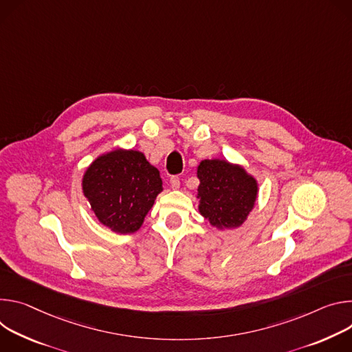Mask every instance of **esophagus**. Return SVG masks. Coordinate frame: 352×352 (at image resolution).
Instances as JSON below:
<instances>
[{"instance_id":"34e87169","label":"esophagus","mask_w":352,"mask_h":352,"mask_svg":"<svg viewBox=\"0 0 352 352\" xmlns=\"http://www.w3.org/2000/svg\"><path fill=\"white\" fill-rule=\"evenodd\" d=\"M170 187H172L173 190H177V188L180 187V179H179L177 176L170 177Z\"/></svg>"}]
</instances>
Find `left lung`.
Listing matches in <instances>:
<instances>
[{
    "label": "left lung",
    "instance_id": "left-lung-1",
    "mask_svg": "<svg viewBox=\"0 0 352 352\" xmlns=\"http://www.w3.org/2000/svg\"><path fill=\"white\" fill-rule=\"evenodd\" d=\"M199 212L217 230L236 229L256 206L258 183L242 165L203 160L197 166Z\"/></svg>",
    "mask_w": 352,
    "mask_h": 352
}]
</instances>
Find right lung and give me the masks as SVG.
Masks as SVG:
<instances>
[{"label": "right lung", "mask_w": 352, "mask_h": 352, "mask_svg": "<svg viewBox=\"0 0 352 352\" xmlns=\"http://www.w3.org/2000/svg\"><path fill=\"white\" fill-rule=\"evenodd\" d=\"M82 192L98 221L114 233L137 232L164 190L160 170L137 149L99 155L82 176Z\"/></svg>", "instance_id": "1"}]
</instances>
